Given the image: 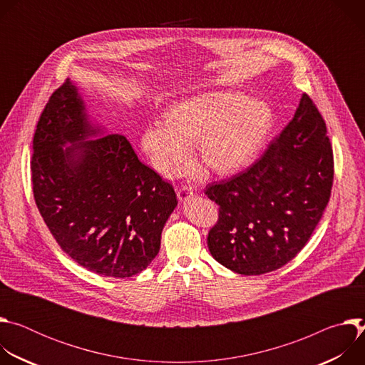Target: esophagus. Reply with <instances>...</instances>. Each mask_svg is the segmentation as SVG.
I'll return each instance as SVG.
<instances>
[{
  "label": "esophagus",
  "instance_id": "1",
  "mask_svg": "<svg viewBox=\"0 0 365 365\" xmlns=\"http://www.w3.org/2000/svg\"><path fill=\"white\" fill-rule=\"evenodd\" d=\"M176 192H178V197H179L180 200H186V199H189L190 196L195 195V190H193V187H192L190 185L178 186V187H176Z\"/></svg>",
  "mask_w": 365,
  "mask_h": 365
}]
</instances>
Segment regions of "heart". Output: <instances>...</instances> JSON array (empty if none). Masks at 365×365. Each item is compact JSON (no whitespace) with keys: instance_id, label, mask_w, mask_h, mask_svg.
Here are the masks:
<instances>
[{"instance_id":"heart-1","label":"heart","mask_w":365,"mask_h":365,"mask_svg":"<svg viewBox=\"0 0 365 365\" xmlns=\"http://www.w3.org/2000/svg\"><path fill=\"white\" fill-rule=\"evenodd\" d=\"M274 124L272 107L240 92H207L183 99L148 125L141 148L160 175L178 176L193 143L199 160L218 175L234 173L255 159Z\"/></svg>"}]
</instances>
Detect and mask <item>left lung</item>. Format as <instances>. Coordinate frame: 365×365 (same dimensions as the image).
<instances>
[{
  "mask_svg": "<svg viewBox=\"0 0 365 365\" xmlns=\"http://www.w3.org/2000/svg\"><path fill=\"white\" fill-rule=\"evenodd\" d=\"M334 153L327 124L307 93L292 121L242 173L206 186L218 206L207 248L244 274L274 272L293 259L319 224L331 197Z\"/></svg>",
  "mask_w": 365,
  "mask_h": 365,
  "instance_id": "left-lung-1",
  "label": "left lung"
}]
</instances>
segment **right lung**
Returning a JSON list of instances; mask_svg holds the SVG:
<instances>
[{
    "mask_svg": "<svg viewBox=\"0 0 365 365\" xmlns=\"http://www.w3.org/2000/svg\"><path fill=\"white\" fill-rule=\"evenodd\" d=\"M66 79L38 118L31 155L33 195L61 248L83 269L125 279L147 269L178 205L173 186L143 165L120 134H95Z\"/></svg>",
    "mask_w": 365,
    "mask_h": 365,
    "instance_id": "obj_1",
    "label": "right lung"
}]
</instances>
